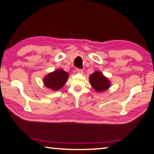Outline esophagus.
<instances>
[{
	"label": "esophagus",
	"instance_id": "34e87169",
	"mask_svg": "<svg viewBox=\"0 0 154 154\" xmlns=\"http://www.w3.org/2000/svg\"><path fill=\"white\" fill-rule=\"evenodd\" d=\"M75 71H76V72L78 73H81V74H83V69H75Z\"/></svg>",
	"mask_w": 154,
	"mask_h": 154
}]
</instances>
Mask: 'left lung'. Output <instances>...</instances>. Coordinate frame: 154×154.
Masks as SVG:
<instances>
[{"label":"left lung","mask_w":154,"mask_h":154,"mask_svg":"<svg viewBox=\"0 0 154 154\" xmlns=\"http://www.w3.org/2000/svg\"><path fill=\"white\" fill-rule=\"evenodd\" d=\"M90 85L96 91L104 92L110 87L111 83L109 80L105 77L100 71H95L90 75Z\"/></svg>","instance_id":"8db88e82"}]
</instances>
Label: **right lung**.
<instances>
[{
    "instance_id": "obj_1",
    "label": "right lung",
    "mask_w": 154,
    "mask_h": 154,
    "mask_svg": "<svg viewBox=\"0 0 154 154\" xmlns=\"http://www.w3.org/2000/svg\"><path fill=\"white\" fill-rule=\"evenodd\" d=\"M68 78V73L63 69H57L53 72L48 73L44 78L43 83L45 87L55 91L60 90L64 85Z\"/></svg>"
}]
</instances>
